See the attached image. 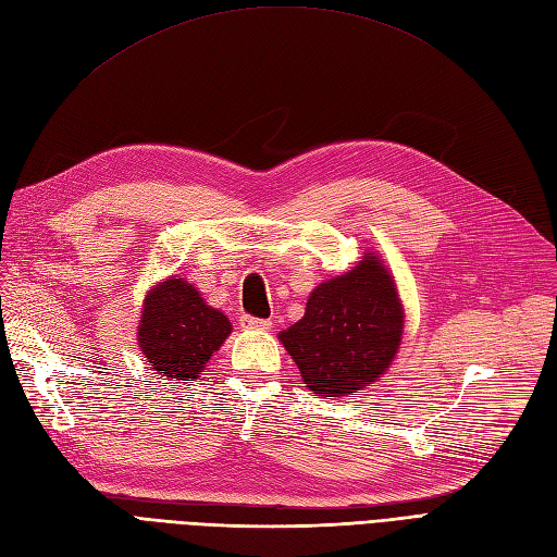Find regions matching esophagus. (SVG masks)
<instances>
[{
    "instance_id": "esophagus-1",
    "label": "esophagus",
    "mask_w": 557,
    "mask_h": 557,
    "mask_svg": "<svg viewBox=\"0 0 557 557\" xmlns=\"http://www.w3.org/2000/svg\"><path fill=\"white\" fill-rule=\"evenodd\" d=\"M239 323H242V327H246V330H272V320H267V318L242 315Z\"/></svg>"
}]
</instances>
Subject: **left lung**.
Returning a JSON list of instances; mask_svg holds the SVG:
<instances>
[{"label":"left lung","instance_id":"1","mask_svg":"<svg viewBox=\"0 0 557 557\" xmlns=\"http://www.w3.org/2000/svg\"><path fill=\"white\" fill-rule=\"evenodd\" d=\"M404 309L376 252L350 272L320 283L305 318L278 334L309 391L342 397L376 381L401 344Z\"/></svg>","mask_w":557,"mask_h":557}]
</instances>
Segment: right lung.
<instances>
[{
    "label": "right lung",
    "mask_w": 557,
    "mask_h": 557,
    "mask_svg": "<svg viewBox=\"0 0 557 557\" xmlns=\"http://www.w3.org/2000/svg\"><path fill=\"white\" fill-rule=\"evenodd\" d=\"M232 332L225 313L209 307L183 278L148 290L139 320V346L156 374L195 381Z\"/></svg>",
    "instance_id": "1"
}]
</instances>
